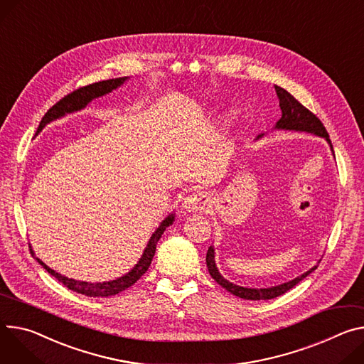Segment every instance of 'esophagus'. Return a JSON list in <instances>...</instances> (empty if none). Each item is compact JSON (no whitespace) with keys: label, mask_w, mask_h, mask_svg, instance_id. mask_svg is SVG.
I'll use <instances>...</instances> for the list:
<instances>
[{"label":"esophagus","mask_w":364,"mask_h":364,"mask_svg":"<svg viewBox=\"0 0 364 364\" xmlns=\"http://www.w3.org/2000/svg\"><path fill=\"white\" fill-rule=\"evenodd\" d=\"M209 203H210V197L206 193L194 191L186 197L183 202V208L187 212H202L209 206Z\"/></svg>","instance_id":"obj_1"}]
</instances>
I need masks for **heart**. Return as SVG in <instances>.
<instances>
[{"instance_id":"b5f03b06","label":"heart","mask_w":364,"mask_h":364,"mask_svg":"<svg viewBox=\"0 0 364 364\" xmlns=\"http://www.w3.org/2000/svg\"><path fill=\"white\" fill-rule=\"evenodd\" d=\"M234 124H235V114L234 113H229L223 117V122H222L223 130H230L234 127Z\"/></svg>"}]
</instances>
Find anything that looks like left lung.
<instances>
[{"instance_id": "left-lung-1", "label": "left lung", "mask_w": 364, "mask_h": 364, "mask_svg": "<svg viewBox=\"0 0 364 364\" xmlns=\"http://www.w3.org/2000/svg\"><path fill=\"white\" fill-rule=\"evenodd\" d=\"M277 97H279V105L282 109V119L277 122L276 127L277 129H286V130H302V132H309V134H315L318 136H322L326 139V142L331 145V139H329L328 132L325 129V126L322 124V122L316 117V114H314L309 109H306L304 105H301L296 98L287 92L284 88L274 85ZM262 135H259L258 138H261ZM334 151V149H333ZM206 264H208V270L212 276V279L220 284L223 289H226L228 291H230L232 294L242 297V299L247 301H269V299H274V297L286 293L287 290H290L291 287H294L301 280H304L306 276H309L314 270H316L318 266L312 267L309 272L304 273L302 276L296 277L294 280H290L287 283L274 286V287H269V289H248V287H241L237 284H232L230 282L225 280L220 273L216 269L215 264V250L213 247H209L208 254H206Z\"/></svg>"}]
</instances>
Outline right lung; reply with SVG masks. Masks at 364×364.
Segmentation results:
<instances>
[{
	"mask_svg": "<svg viewBox=\"0 0 364 364\" xmlns=\"http://www.w3.org/2000/svg\"><path fill=\"white\" fill-rule=\"evenodd\" d=\"M126 80L127 78L123 77V78H114V80L94 82V84H90V85H85V87H80L75 91L70 92L68 95H65L63 98H60V100L55 106H52L48 110V113L42 117V122H41V124L38 127L36 135L39 134V132L49 122L63 116L65 113H71V112L84 109L92 100V98L102 97V95L110 92L112 90L120 87ZM173 220H174V215H170L167 219L162 220L159 228L152 234V237H151V240L148 242V247L144 251V255L141 257L139 262L134 267V270H130L126 276H123V277H120L117 280H113V282L88 283V282H78V280H74V279H68V277H65V276H60V274L55 273L52 269H49L46 264L43 261H41L39 258H36V259L39 261V264L45 270H48V273H50L53 277H56L65 287H68V289H71L74 291H78V293H82L85 296H92V297H95V296H98V297H100V296L102 297L113 296V294H117V293L126 290L132 284H135L146 273V270L151 266V261L154 258L155 250H156V242L159 241V238H161L162 232L165 230V228L170 226L173 223ZM30 252L33 254L31 250H30Z\"/></svg>",
	"mask_w": 364,
	"mask_h": 364,
	"instance_id": "right-lung-1",
	"label": "right lung"
}]
</instances>
